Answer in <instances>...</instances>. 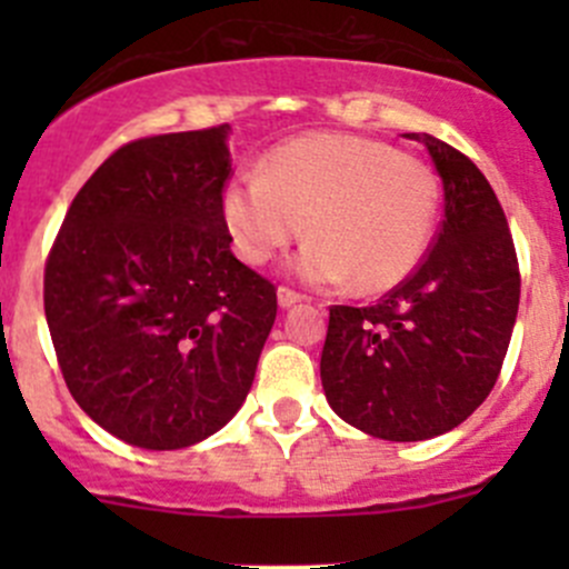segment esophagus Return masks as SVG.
Listing matches in <instances>:
<instances>
[{
	"label": "esophagus",
	"mask_w": 569,
	"mask_h": 569,
	"mask_svg": "<svg viewBox=\"0 0 569 569\" xmlns=\"http://www.w3.org/2000/svg\"><path fill=\"white\" fill-rule=\"evenodd\" d=\"M302 300H306V295H300V291L289 289V286H280V289H278L280 308H291V306H297V302H302Z\"/></svg>",
	"instance_id": "esophagus-1"
}]
</instances>
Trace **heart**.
Listing matches in <instances>:
<instances>
[{
	"label": "heart",
	"mask_w": 569,
	"mask_h": 569,
	"mask_svg": "<svg viewBox=\"0 0 569 569\" xmlns=\"http://www.w3.org/2000/svg\"><path fill=\"white\" fill-rule=\"evenodd\" d=\"M440 187L432 168L382 140L317 131L280 142L258 173L233 178L222 217L242 261L261 267L308 231L295 269L358 295L399 286L429 248Z\"/></svg>",
	"instance_id": "heart-1"
}]
</instances>
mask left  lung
I'll list each match as a JSON object with an SVG mask.
<instances>
[{
    "label": "left lung",
    "mask_w": 569,
    "mask_h": 569,
    "mask_svg": "<svg viewBox=\"0 0 569 569\" xmlns=\"http://www.w3.org/2000/svg\"><path fill=\"white\" fill-rule=\"evenodd\" d=\"M443 222L416 269L377 306H330L321 388L332 410L382 440L460 427L501 375L520 302L507 214L485 173L432 134Z\"/></svg>",
    "instance_id": "left-lung-1"
}]
</instances>
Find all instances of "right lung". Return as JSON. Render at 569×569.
<instances>
[{"label": "right lung", "mask_w": 569, "mask_h": 569, "mask_svg": "<svg viewBox=\"0 0 569 569\" xmlns=\"http://www.w3.org/2000/svg\"><path fill=\"white\" fill-rule=\"evenodd\" d=\"M231 126L126 142L57 231L43 308L77 405L131 446L170 451L242 407L278 289L231 252Z\"/></svg>", "instance_id": "1"}]
</instances>
